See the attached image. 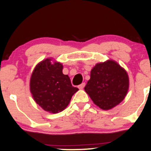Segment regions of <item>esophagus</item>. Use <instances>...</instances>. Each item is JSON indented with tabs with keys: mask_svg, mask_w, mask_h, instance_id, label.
Wrapping results in <instances>:
<instances>
[{
	"mask_svg": "<svg viewBox=\"0 0 151 151\" xmlns=\"http://www.w3.org/2000/svg\"><path fill=\"white\" fill-rule=\"evenodd\" d=\"M85 86V83H83L82 84H81L78 86V88L80 89V90H83V88H84V87Z\"/></svg>",
	"mask_w": 151,
	"mask_h": 151,
	"instance_id": "34e87169",
	"label": "esophagus"
}]
</instances>
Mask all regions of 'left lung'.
I'll return each instance as SVG.
<instances>
[{"mask_svg":"<svg viewBox=\"0 0 151 151\" xmlns=\"http://www.w3.org/2000/svg\"><path fill=\"white\" fill-rule=\"evenodd\" d=\"M129 84L126 70L115 61L108 60L93 67L85 91L100 109L110 110L124 99Z\"/></svg>","mask_w":151,"mask_h":151,"instance_id":"8db88e82","label":"left lung"}]
</instances>
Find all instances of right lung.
I'll return each instance as SVG.
<instances>
[{
  "mask_svg": "<svg viewBox=\"0 0 151 151\" xmlns=\"http://www.w3.org/2000/svg\"><path fill=\"white\" fill-rule=\"evenodd\" d=\"M63 65L46 59L36 65L31 74L30 91L34 101L52 113L66 109L78 88L72 86L70 78L62 72Z\"/></svg>",
  "mask_w": 151,
  "mask_h": 151,
  "instance_id": "add662e5",
  "label": "right lung"
}]
</instances>
